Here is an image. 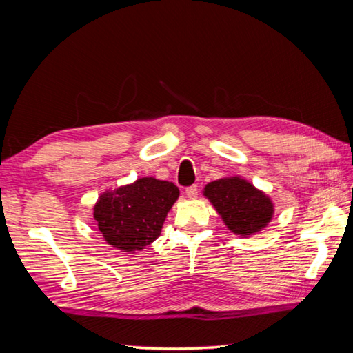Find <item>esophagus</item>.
Instances as JSON below:
<instances>
[{
  "label": "esophagus",
  "mask_w": 353,
  "mask_h": 353,
  "mask_svg": "<svg viewBox=\"0 0 353 353\" xmlns=\"http://www.w3.org/2000/svg\"><path fill=\"white\" fill-rule=\"evenodd\" d=\"M197 193H199L197 185H191V187H188L187 190H185V194H187V197H190V199H196Z\"/></svg>",
  "instance_id": "1"
}]
</instances>
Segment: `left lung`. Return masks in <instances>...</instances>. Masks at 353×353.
Here are the masks:
<instances>
[{
    "label": "left lung",
    "instance_id": "8db88e82",
    "mask_svg": "<svg viewBox=\"0 0 353 353\" xmlns=\"http://www.w3.org/2000/svg\"><path fill=\"white\" fill-rule=\"evenodd\" d=\"M203 196L213 203L223 223L234 234L258 233L273 217L272 199L238 176L205 185Z\"/></svg>",
    "mask_w": 353,
    "mask_h": 353
}]
</instances>
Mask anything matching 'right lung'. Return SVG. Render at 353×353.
<instances>
[{"instance_id":"right-lung-1","label":"right lung","mask_w":353,"mask_h":353,"mask_svg":"<svg viewBox=\"0 0 353 353\" xmlns=\"http://www.w3.org/2000/svg\"><path fill=\"white\" fill-rule=\"evenodd\" d=\"M177 197L179 188L172 182L142 177L100 194L94 219L110 245L121 252H140L159 238Z\"/></svg>"}]
</instances>
